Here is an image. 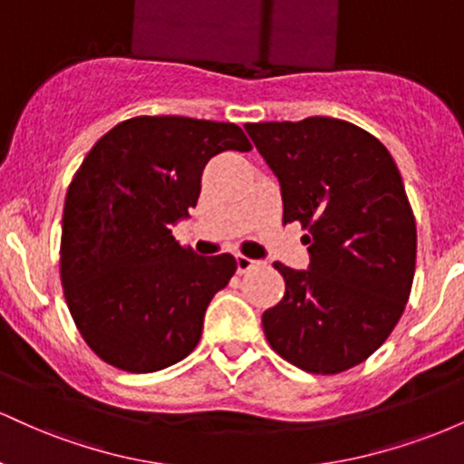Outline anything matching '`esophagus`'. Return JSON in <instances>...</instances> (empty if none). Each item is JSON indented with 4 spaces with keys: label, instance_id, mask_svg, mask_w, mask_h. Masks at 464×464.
<instances>
[{
    "label": "esophagus",
    "instance_id": "34e87169",
    "mask_svg": "<svg viewBox=\"0 0 464 464\" xmlns=\"http://www.w3.org/2000/svg\"><path fill=\"white\" fill-rule=\"evenodd\" d=\"M236 262H237V273H239V275L248 273L250 268H255V266L259 264V262H255V259L246 257V255H237V257H236Z\"/></svg>",
    "mask_w": 464,
    "mask_h": 464
}]
</instances>
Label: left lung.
<instances>
[{
    "instance_id": "1",
    "label": "left lung",
    "mask_w": 464,
    "mask_h": 464,
    "mask_svg": "<svg viewBox=\"0 0 464 464\" xmlns=\"http://www.w3.org/2000/svg\"><path fill=\"white\" fill-rule=\"evenodd\" d=\"M244 129L279 179L284 222L310 231V268L275 262L285 295L264 312L266 338L307 372L353 369L384 344L412 290L417 225L397 163L335 117Z\"/></svg>"
}]
</instances>
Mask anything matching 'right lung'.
I'll return each mask as SVG.
<instances>
[{"mask_svg": "<svg viewBox=\"0 0 464 464\" xmlns=\"http://www.w3.org/2000/svg\"><path fill=\"white\" fill-rule=\"evenodd\" d=\"M225 150H250L231 121L140 115L100 137L73 174L61 281L80 335L106 364L161 371L198 344L207 305L237 262L194 255L169 227L189 216L202 169Z\"/></svg>", "mask_w": 464, "mask_h": 464, "instance_id": "right-lung-1", "label": "right lung"}]
</instances>
